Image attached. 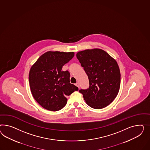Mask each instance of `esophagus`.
<instances>
[{"instance_id":"34e87169","label":"esophagus","mask_w":150,"mask_h":150,"mask_svg":"<svg viewBox=\"0 0 150 150\" xmlns=\"http://www.w3.org/2000/svg\"><path fill=\"white\" fill-rule=\"evenodd\" d=\"M75 85H76V86H77V87H78L79 88H80V84H79V82H77V83H76Z\"/></svg>"}]
</instances>
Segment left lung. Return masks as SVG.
<instances>
[{
	"mask_svg": "<svg viewBox=\"0 0 150 150\" xmlns=\"http://www.w3.org/2000/svg\"><path fill=\"white\" fill-rule=\"evenodd\" d=\"M76 57L89 79V87L79 90L88 105L100 109L116 98L121 84V74L117 63L105 51L86 50Z\"/></svg>",
	"mask_w": 150,
	"mask_h": 150,
	"instance_id": "left-lung-1",
	"label": "left lung"
}]
</instances>
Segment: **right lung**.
Returning a JSON list of instances; mask_svg holds the SVG:
<instances>
[{
    "instance_id": "1",
    "label": "right lung",
    "mask_w": 150,
    "mask_h": 150,
    "mask_svg": "<svg viewBox=\"0 0 150 150\" xmlns=\"http://www.w3.org/2000/svg\"><path fill=\"white\" fill-rule=\"evenodd\" d=\"M74 56V52L48 51L33 65L29 74L30 91L42 108L56 111L64 107L67 97L78 87L70 83V73L62 71L64 65Z\"/></svg>"
}]
</instances>
